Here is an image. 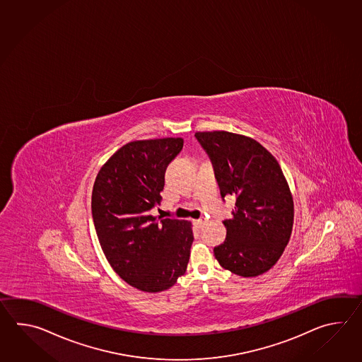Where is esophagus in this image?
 Returning a JSON list of instances; mask_svg holds the SVG:
<instances>
[{"mask_svg":"<svg viewBox=\"0 0 362 362\" xmlns=\"http://www.w3.org/2000/svg\"><path fill=\"white\" fill-rule=\"evenodd\" d=\"M194 223H195V226H197L198 229H202L203 225H204V221H203L202 218H198V220H194Z\"/></svg>","mask_w":362,"mask_h":362,"instance_id":"34e87169","label":"esophagus"}]
</instances>
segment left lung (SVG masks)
Wrapping results in <instances>:
<instances>
[{
	"instance_id": "8db88e82",
	"label": "left lung",
	"mask_w": 362,
	"mask_h": 362,
	"mask_svg": "<svg viewBox=\"0 0 362 362\" xmlns=\"http://www.w3.org/2000/svg\"><path fill=\"white\" fill-rule=\"evenodd\" d=\"M221 197L237 198L225 220L226 238L214 248L223 269L257 277L279 260L291 237L293 200L277 159L257 141L230 132H197Z\"/></svg>"
}]
</instances>
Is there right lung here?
Masks as SVG:
<instances>
[{
	"mask_svg": "<svg viewBox=\"0 0 362 362\" xmlns=\"http://www.w3.org/2000/svg\"><path fill=\"white\" fill-rule=\"evenodd\" d=\"M184 139L133 141L100 168L92 192L94 228L117 276L145 293H160L184 276L194 240L192 223L156 218L165 170Z\"/></svg>",
	"mask_w": 362,
	"mask_h": 362,
	"instance_id": "right-lung-1",
	"label": "right lung"
}]
</instances>
